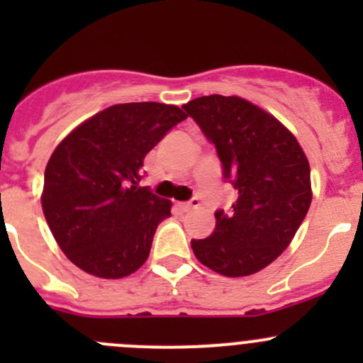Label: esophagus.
<instances>
[{"mask_svg": "<svg viewBox=\"0 0 363 363\" xmlns=\"http://www.w3.org/2000/svg\"><path fill=\"white\" fill-rule=\"evenodd\" d=\"M196 205H199V199H191V200H189V202H184V203L179 205V207H181L182 212H189V211H191V208H195Z\"/></svg>", "mask_w": 363, "mask_h": 363, "instance_id": "34e87169", "label": "esophagus"}]
</instances>
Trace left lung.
I'll return each mask as SVG.
<instances>
[{"instance_id":"left-lung-1","label":"left lung","mask_w":363,"mask_h":363,"mask_svg":"<svg viewBox=\"0 0 363 363\" xmlns=\"http://www.w3.org/2000/svg\"><path fill=\"white\" fill-rule=\"evenodd\" d=\"M221 161L239 196L216 211L207 239H193L199 262L228 277L251 276L291 242L311 205V168L296 138L276 117L239 96L195 98L182 107Z\"/></svg>"}]
</instances>
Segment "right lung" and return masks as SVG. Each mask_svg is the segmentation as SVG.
Listing matches in <instances>:
<instances>
[{"instance_id":"right-lung-1","label":"right lung","mask_w":363,"mask_h":363,"mask_svg":"<svg viewBox=\"0 0 363 363\" xmlns=\"http://www.w3.org/2000/svg\"><path fill=\"white\" fill-rule=\"evenodd\" d=\"M186 113L175 105H112L72 131L45 168L42 207L61 251L84 272L140 269L170 202L140 188L144 158Z\"/></svg>"}]
</instances>
